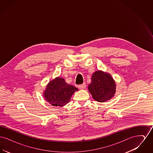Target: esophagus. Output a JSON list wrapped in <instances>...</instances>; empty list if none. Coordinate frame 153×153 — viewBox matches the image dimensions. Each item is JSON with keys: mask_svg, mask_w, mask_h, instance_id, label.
<instances>
[{"mask_svg": "<svg viewBox=\"0 0 153 153\" xmlns=\"http://www.w3.org/2000/svg\"><path fill=\"white\" fill-rule=\"evenodd\" d=\"M85 83H83V84H80L79 85V86H78V87L80 89H85Z\"/></svg>", "mask_w": 153, "mask_h": 153, "instance_id": "esophagus-1", "label": "esophagus"}]
</instances>
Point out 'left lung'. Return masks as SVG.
Returning a JSON list of instances; mask_svg holds the SVG:
<instances>
[{"instance_id": "left-lung-1", "label": "left lung", "mask_w": 153, "mask_h": 153, "mask_svg": "<svg viewBox=\"0 0 153 153\" xmlns=\"http://www.w3.org/2000/svg\"><path fill=\"white\" fill-rule=\"evenodd\" d=\"M88 90L96 101L105 102L110 100L116 92V84L109 73L96 71L91 77Z\"/></svg>"}]
</instances>
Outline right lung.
<instances>
[{"label": "right lung", "instance_id": "right-lung-1", "mask_svg": "<svg viewBox=\"0 0 153 153\" xmlns=\"http://www.w3.org/2000/svg\"><path fill=\"white\" fill-rule=\"evenodd\" d=\"M77 88L69 85L64 79L56 77L51 81L44 91L45 99L53 106L62 107L68 104Z\"/></svg>", "mask_w": 153, "mask_h": 153}]
</instances>
